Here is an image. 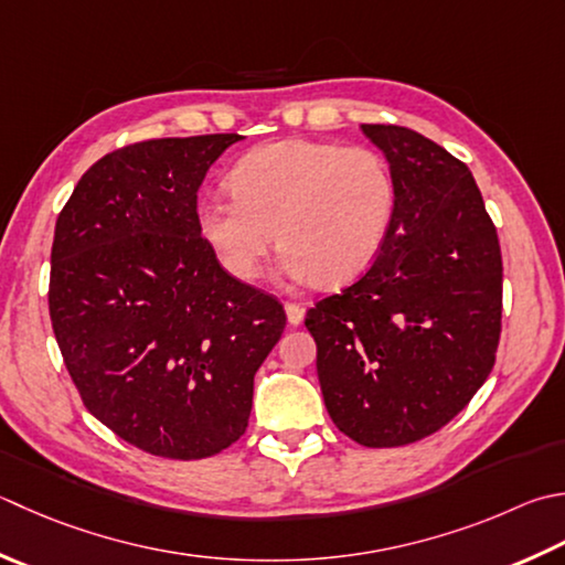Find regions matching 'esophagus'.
I'll return each mask as SVG.
<instances>
[{
	"label": "esophagus",
	"mask_w": 565,
	"mask_h": 565,
	"mask_svg": "<svg viewBox=\"0 0 565 565\" xmlns=\"http://www.w3.org/2000/svg\"><path fill=\"white\" fill-rule=\"evenodd\" d=\"M284 308H286V318H289L291 326L301 323V320H303V308L301 306H298V303H286Z\"/></svg>",
	"instance_id": "34e87169"
}]
</instances>
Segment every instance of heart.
<instances>
[{"label": "heart", "instance_id": "obj_1", "mask_svg": "<svg viewBox=\"0 0 565 565\" xmlns=\"http://www.w3.org/2000/svg\"><path fill=\"white\" fill-rule=\"evenodd\" d=\"M230 195L198 205V232L232 279H262L274 247L294 279L350 284L377 259L394 223L396 183L374 149L279 139L252 149L230 173Z\"/></svg>", "mask_w": 565, "mask_h": 565}]
</instances>
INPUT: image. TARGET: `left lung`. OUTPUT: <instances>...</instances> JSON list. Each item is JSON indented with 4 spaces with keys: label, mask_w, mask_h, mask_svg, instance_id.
<instances>
[{
    "label": "left lung",
    "mask_w": 565,
    "mask_h": 565,
    "mask_svg": "<svg viewBox=\"0 0 565 565\" xmlns=\"http://www.w3.org/2000/svg\"><path fill=\"white\" fill-rule=\"evenodd\" d=\"M396 183L394 223L355 284L306 311L333 424L367 448L416 444L488 380L502 330V252L470 169L396 125H362Z\"/></svg>",
    "instance_id": "obj_1"
}]
</instances>
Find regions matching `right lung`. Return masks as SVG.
<instances>
[{
    "label": "right lung",
    "mask_w": 565,
    "mask_h": 565,
    "mask_svg": "<svg viewBox=\"0 0 565 565\" xmlns=\"http://www.w3.org/2000/svg\"><path fill=\"white\" fill-rule=\"evenodd\" d=\"M239 135L129 143L95 161L55 220L49 311L87 412L143 452L215 456L245 434L279 298L220 267L198 188Z\"/></svg>",
    "instance_id": "right-lung-1"
}]
</instances>
